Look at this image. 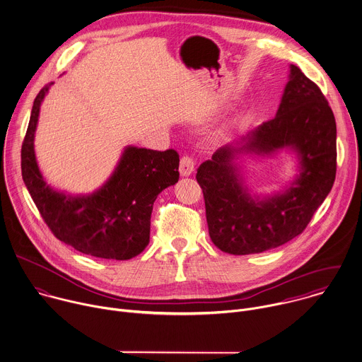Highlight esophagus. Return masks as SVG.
<instances>
[{
    "label": "esophagus",
    "instance_id": "1",
    "mask_svg": "<svg viewBox=\"0 0 362 362\" xmlns=\"http://www.w3.org/2000/svg\"><path fill=\"white\" fill-rule=\"evenodd\" d=\"M193 170H194V160H193V158H190V156H187V155L182 156L180 165H179V172H180V175H182V176H189V175L193 173Z\"/></svg>",
    "mask_w": 362,
    "mask_h": 362
}]
</instances>
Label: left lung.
<instances>
[{
  "label": "left lung",
  "mask_w": 362,
  "mask_h": 362,
  "mask_svg": "<svg viewBox=\"0 0 362 362\" xmlns=\"http://www.w3.org/2000/svg\"><path fill=\"white\" fill-rule=\"evenodd\" d=\"M240 148L222 146L197 169L209 233L230 255L262 253L300 235L330 193L337 169L336 120L320 88L296 66L274 119L252 132ZM291 146L301 173L286 194L253 201L241 187L231 159L236 151L269 153Z\"/></svg>",
  "instance_id": "8db88e82"
}]
</instances>
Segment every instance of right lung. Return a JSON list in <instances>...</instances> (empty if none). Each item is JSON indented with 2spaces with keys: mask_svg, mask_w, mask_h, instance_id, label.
<instances>
[{
  "mask_svg": "<svg viewBox=\"0 0 362 362\" xmlns=\"http://www.w3.org/2000/svg\"><path fill=\"white\" fill-rule=\"evenodd\" d=\"M37 93L22 143V177L53 235L75 250L100 259L129 260L149 242L151 213L158 194L179 180V153L129 146L106 185L90 196H66L46 185L37 168L33 139L40 103Z\"/></svg>",
  "mask_w": 362,
  "mask_h": 362,
  "instance_id": "1",
  "label": "right lung"
}]
</instances>
